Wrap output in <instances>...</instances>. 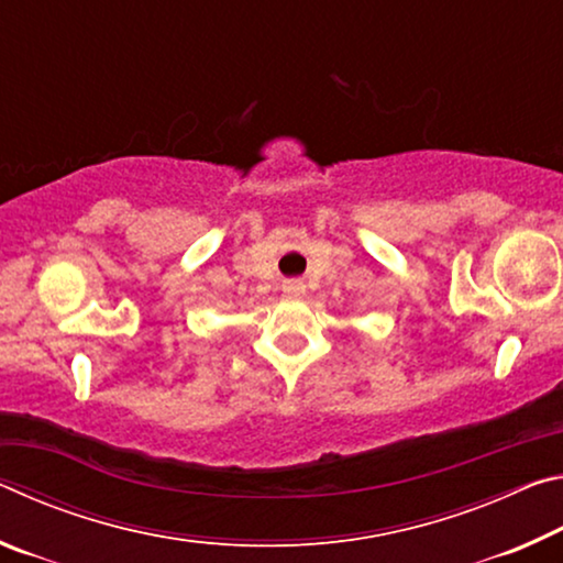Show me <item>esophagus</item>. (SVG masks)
I'll list each match as a JSON object with an SVG mask.
<instances>
[{
    "instance_id": "obj_1",
    "label": "esophagus",
    "mask_w": 563,
    "mask_h": 563,
    "mask_svg": "<svg viewBox=\"0 0 563 563\" xmlns=\"http://www.w3.org/2000/svg\"><path fill=\"white\" fill-rule=\"evenodd\" d=\"M283 292L288 295V298H300V295H305V285L300 280H288L283 285Z\"/></svg>"
}]
</instances>
